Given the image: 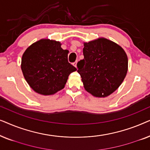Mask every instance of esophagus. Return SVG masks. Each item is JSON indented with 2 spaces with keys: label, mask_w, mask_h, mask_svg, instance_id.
<instances>
[{
  "label": "esophagus",
  "mask_w": 150,
  "mask_h": 150,
  "mask_svg": "<svg viewBox=\"0 0 150 150\" xmlns=\"http://www.w3.org/2000/svg\"><path fill=\"white\" fill-rule=\"evenodd\" d=\"M77 62H78V61H75L74 63H73V65H74V66H75L76 67V66H77Z\"/></svg>",
  "instance_id": "1"
}]
</instances>
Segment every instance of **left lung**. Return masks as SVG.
Wrapping results in <instances>:
<instances>
[{
    "label": "left lung",
    "mask_w": 150,
    "mask_h": 150,
    "mask_svg": "<svg viewBox=\"0 0 150 150\" xmlns=\"http://www.w3.org/2000/svg\"><path fill=\"white\" fill-rule=\"evenodd\" d=\"M84 59L77 63L84 87L96 97H106L120 87L128 71L122 47L104 38L84 44Z\"/></svg>",
    "instance_id": "obj_1"
}]
</instances>
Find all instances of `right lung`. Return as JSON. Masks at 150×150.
I'll return each instance as SVG.
<instances>
[{
    "mask_svg": "<svg viewBox=\"0 0 150 150\" xmlns=\"http://www.w3.org/2000/svg\"><path fill=\"white\" fill-rule=\"evenodd\" d=\"M60 42L41 40L26 49L21 69L30 87L37 93L52 95L64 88L69 75L76 68L68 62L69 51Z\"/></svg>",
    "mask_w": 150,
    "mask_h": 150,
    "instance_id": "1",
    "label": "right lung"
}]
</instances>
